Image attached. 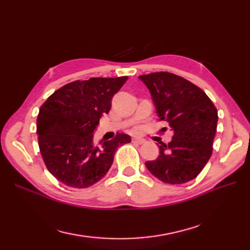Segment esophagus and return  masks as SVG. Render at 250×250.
Here are the masks:
<instances>
[{"label":"esophagus","mask_w":250,"mask_h":250,"mask_svg":"<svg viewBox=\"0 0 250 250\" xmlns=\"http://www.w3.org/2000/svg\"><path fill=\"white\" fill-rule=\"evenodd\" d=\"M132 143L133 144H138V145H142V144L145 143V140L140 139V138H134V139H132Z\"/></svg>","instance_id":"1"}]
</instances>
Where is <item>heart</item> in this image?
Wrapping results in <instances>:
<instances>
[{
	"instance_id": "1",
	"label": "heart",
	"mask_w": 250,
	"mask_h": 250,
	"mask_svg": "<svg viewBox=\"0 0 250 250\" xmlns=\"http://www.w3.org/2000/svg\"><path fill=\"white\" fill-rule=\"evenodd\" d=\"M139 130V128H135V131H138Z\"/></svg>"
}]
</instances>
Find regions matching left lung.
Listing matches in <instances>:
<instances>
[{
    "mask_svg": "<svg viewBox=\"0 0 250 250\" xmlns=\"http://www.w3.org/2000/svg\"><path fill=\"white\" fill-rule=\"evenodd\" d=\"M140 79L150 90L158 120L174 132L172 141L161 144L160 155L146 167L166 184H186L202 171L213 152L217 108L200 87L178 75L155 72Z\"/></svg>",
    "mask_w": 250,
    "mask_h": 250,
    "instance_id": "8db88e82",
    "label": "left lung"
}]
</instances>
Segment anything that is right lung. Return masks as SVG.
Here are the masks:
<instances>
[{"instance_id":"add662e5","label":"right lung","mask_w":250,"mask_h":250,"mask_svg":"<svg viewBox=\"0 0 250 250\" xmlns=\"http://www.w3.org/2000/svg\"><path fill=\"white\" fill-rule=\"evenodd\" d=\"M127 79L73 81L55 90L41 106L36 121L40 151L47 169L60 183L76 188L95 185L111 167L118 147L130 143L124 133L99 143L93 134Z\"/></svg>"}]
</instances>
